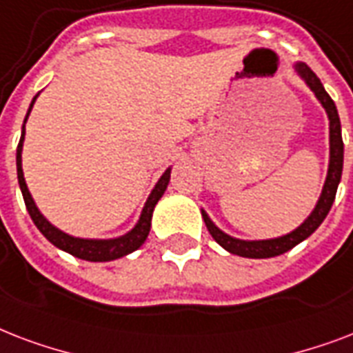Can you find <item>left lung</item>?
<instances>
[{
  "label": "left lung",
  "instance_id": "8db88e82",
  "mask_svg": "<svg viewBox=\"0 0 353 353\" xmlns=\"http://www.w3.org/2000/svg\"><path fill=\"white\" fill-rule=\"evenodd\" d=\"M294 70L300 77L304 79L305 84L310 86L311 92L315 94V97L321 101V105L324 106V110L330 119V165H327V176L322 188L321 199L316 202L315 210L311 212L307 219L294 228L291 234H285L281 237H274V239H261V241H243V239H236V237L228 236L223 230H219L217 226L212 223V219L208 217V214L202 210V219L206 223L208 232L212 234L215 241L219 243L221 247L228 250L232 254L243 256V258H274L280 254L288 252L293 247H296L299 243L313 234V232L322 225V221L326 219L327 212L332 210V204L335 201V193H337L339 182H341V174H343V160H344V143L343 134H341V119H339L337 106L333 103V99L327 95V92L322 86L321 79L316 77L313 70L304 62H296Z\"/></svg>",
  "mask_w": 353,
  "mask_h": 353
}]
</instances>
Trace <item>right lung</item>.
<instances>
[{
  "instance_id": "obj_1",
  "label": "right lung",
  "mask_w": 353,
  "mask_h": 353,
  "mask_svg": "<svg viewBox=\"0 0 353 353\" xmlns=\"http://www.w3.org/2000/svg\"><path fill=\"white\" fill-rule=\"evenodd\" d=\"M37 97L32 99L31 106H29L26 121L27 117H29V114H31V108L32 105H34ZM26 121H23V127H21V138L20 143H18V149H16V169H18V182H20V190L21 195H23V201H26L27 212L31 215L32 223L37 225L38 230L43 234V237H46L48 241L53 243L54 247L60 248V250L72 254L75 258L86 259V261H112V259L123 258V256H127V254L138 250V248L145 243L147 236H149L152 212H154L157 202L162 199L163 191L168 190L171 169H168V171L160 176L158 184L154 185V190L151 191V195L147 199L145 206H143V212L139 215V221L136 223V226H134L132 230L127 232L125 236L116 237V239H83V237H73L70 236V234H64L62 230H59L57 226L51 225V223L40 214V210H38L34 201H32L31 193L27 190L26 179H23V169H21V149H23V138H26Z\"/></svg>"
}]
</instances>
